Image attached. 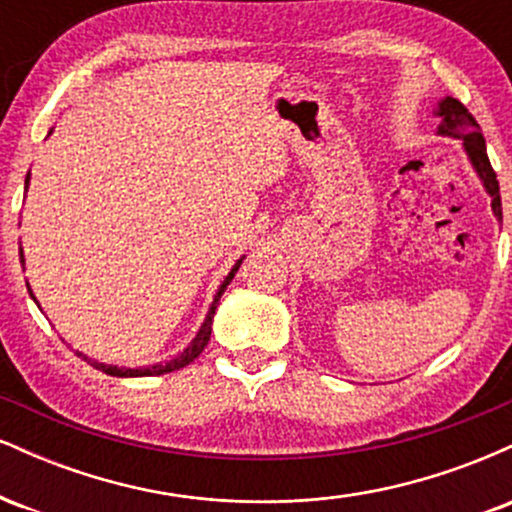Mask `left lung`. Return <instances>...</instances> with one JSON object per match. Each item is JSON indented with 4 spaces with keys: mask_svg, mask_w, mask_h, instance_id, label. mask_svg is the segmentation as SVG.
Segmentation results:
<instances>
[{
    "mask_svg": "<svg viewBox=\"0 0 512 512\" xmlns=\"http://www.w3.org/2000/svg\"><path fill=\"white\" fill-rule=\"evenodd\" d=\"M433 115L438 117L440 125L438 132L440 137H452V139H460L464 154H467L469 163H472L474 173L484 185L486 195L491 197V211L498 221H503V207H501V192H498V180L496 173H493L489 154H486V142H484V134L479 132L477 120L467 113V108L457 101V98L445 96L440 98L436 110Z\"/></svg>",
    "mask_w": 512,
    "mask_h": 512,
    "instance_id": "left-lung-1",
    "label": "left lung"
}]
</instances>
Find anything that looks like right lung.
Masks as SVG:
<instances>
[{
  "label": "right lung",
  "instance_id": "add662e5",
  "mask_svg": "<svg viewBox=\"0 0 512 512\" xmlns=\"http://www.w3.org/2000/svg\"><path fill=\"white\" fill-rule=\"evenodd\" d=\"M50 134H52V129H50ZM28 182H31V170H28V175H26V185H23V190H26V192H28ZM19 257H21V264H26V260H23V248H19ZM243 260H245V255L240 257V260H238L236 264H233L231 272H228V274H226V279L221 281L219 291H216L214 301H211V305H209V313H207V317H204L202 327H199V330H197L195 339H192V342L187 344V349H182L178 356L170 358V361H166V363H154V366H142V368H122V366H108V363H101V361H96V358H91V356L81 354V351H76V356L84 358V361H86V363H91L93 368L103 370L105 375H113V378H146V375H163V373H173V370H180V368L190 366V363L195 361V358H197L199 354H202L204 346L209 344V337H211V322H214V313H216V308H219V301H221L223 291H226V286L231 284V281H233V276H236V272L240 269V264H243ZM26 286H28V284H26ZM28 293H31V298L35 301V296H33L31 286H28ZM35 303H38V301H35ZM38 308H40V305H38Z\"/></svg>",
  "mask_w": 512,
  "mask_h": 512
}]
</instances>
